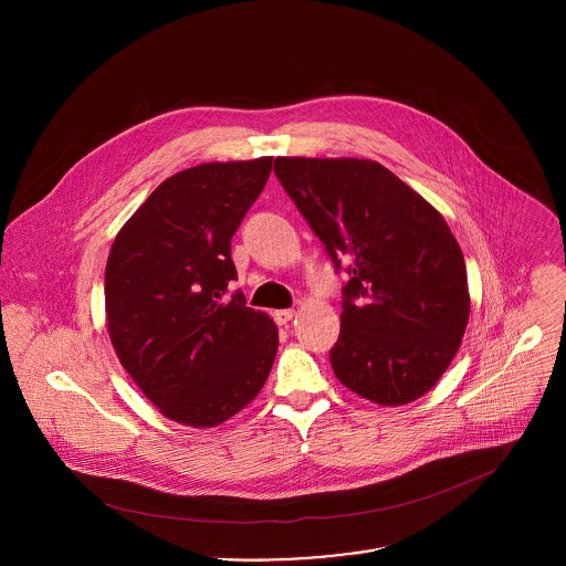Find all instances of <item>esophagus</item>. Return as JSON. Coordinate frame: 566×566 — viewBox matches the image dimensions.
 <instances>
[{
  "instance_id": "esophagus-1",
  "label": "esophagus",
  "mask_w": 566,
  "mask_h": 566,
  "mask_svg": "<svg viewBox=\"0 0 566 566\" xmlns=\"http://www.w3.org/2000/svg\"><path fill=\"white\" fill-rule=\"evenodd\" d=\"M294 310H279V312H274V321H276V324H287L292 318H294Z\"/></svg>"
}]
</instances>
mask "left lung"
<instances>
[{"instance_id":"1","label":"left lung","mask_w":566,"mask_h":566,"mask_svg":"<svg viewBox=\"0 0 566 566\" xmlns=\"http://www.w3.org/2000/svg\"><path fill=\"white\" fill-rule=\"evenodd\" d=\"M274 174L348 274L328 350L335 377L375 403L416 401L449 368L471 312L444 218L377 161L279 157Z\"/></svg>"}]
</instances>
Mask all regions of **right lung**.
<instances>
[{"label":"right lung","mask_w":566,"mask_h":566,"mask_svg":"<svg viewBox=\"0 0 566 566\" xmlns=\"http://www.w3.org/2000/svg\"><path fill=\"white\" fill-rule=\"evenodd\" d=\"M272 157L182 169L122 227L104 298L115 353L163 416L216 427L263 388L279 331L245 307L231 240L263 191Z\"/></svg>","instance_id":"right-lung-1"}]
</instances>
